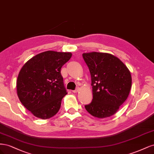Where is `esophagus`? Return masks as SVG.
Instances as JSON below:
<instances>
[{
  "mask_svg": "<svg viewBox=\"0 0 154 154\" xmlns=\"http://www.w3.org/2000/svg\"><path fill=\"white\" fill-rule=\"evenodd\" d=\"M79 89H80V88H79V87H77L75 90H74V91H72V92H74V93H77L78 92V91H79Z\"/></svg>",
  "mask_w": 154,
  "mask_h": 154,
  "instance_id": "34e87169",
  "label": "esophagus"
}]
</instances>
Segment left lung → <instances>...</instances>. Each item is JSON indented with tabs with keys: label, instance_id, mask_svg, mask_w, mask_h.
<instances>
[{
	"label": "left lung",
	"instance_id": "8db88e82",
	"mask_svg": "<svg viewBox=\"0 0 154 154\" xmlns=\"http://www.w3.org/2000/svg\"><path fill=\"white\" fill-rule=\"evenodd\" d=\"M82 56L91 73L93 95L85 108L94 117H110L127 99L132 86L130 72L112 54L92 52Z\"/></svg>",
	"mask_w": 154,
	"mask_h": 154
}]
</instances>
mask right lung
Listing matches in <instances>:
<instances>
[{"label":"right lung","instance_id":"add662e5","mask_svg":"<svg viewBox=\"0 0 154 154\" xmlns=\"http://www.w3.org/2000/svg\"><path fill=\"white\" fill-rule=\"evenodd\" d=\"M72 57L71 53L48 51L28 60L18 74L17 94L22 104L35 117H53L60 110L67 92L61 68Z\"/></svg>","mask_w":154,"mask_h":154}]
</instances>
